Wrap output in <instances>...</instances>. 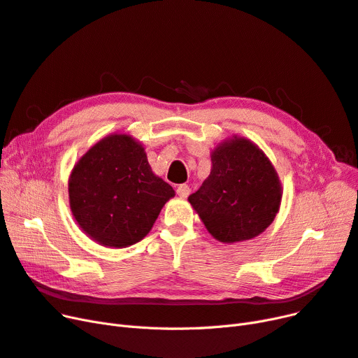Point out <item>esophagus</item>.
Wrapping results in <instances>:
<instances>
[{"label": "esophagus", "instance_id": "34e87169", "mask_svg": "<svg viewBox=\"0 0 358 358\" xmlns=\"http://www.w3.org/2000/svg\"><path fill=\"white\" fill-rule=\"evenodd\" d=\"M176 192H178V195L180 196V198H187L188 195H189V192H191V189H189V187L188 185H179L178 187V189H176Z\"/></svg>", "mask_w": 358, "mask_h": 358}]
</instances>
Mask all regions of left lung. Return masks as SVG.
<instances>
[{"label":"left lung","mask_w":358,"mask_h":358,"mask_svg":"<svg viewBox=\"0 0 358 358\" xmlns=\"http://www.w3.org/2000/svg\"><path fill=\"white\" fill-rule=\"evenodd\" d=\"M273 164L250 139L234 136L211 152V171L188 201L213 238L224 244L264 232L280 207Z\"/></svg>","instance_id":"8db88e82"}]
</instances>
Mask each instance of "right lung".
<instances>
[{"label":"right lung","instance_id":"right-lung-1","mask_svg":"<svg viewBox=\"0 0 358 358\" xmlns=\"http://www.w3.org/2000/svg\"><path fill=\"white\" fill-rule=\"evenodd\" d=\"M173 188L155 176L144 147L113 134L91 147L69 179V203L82 231L98 244L124 248L144 238Z\"/></svg>","mask_w":358,"mask_h":358}]
</instances>
